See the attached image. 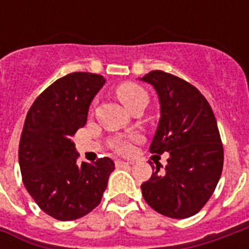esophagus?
<instances>
[{"mask_svg": "<svg viewBox=\"0 0 249 249\" xmlns=\"http://www.w3.org/2000/svg\"><path fill=\"white\" fill-rule=\"evenodd\" d=\"M132 162L129 161H123V160H116V167L117 168H123V167H126V165H130Z\"/></svg>", "mask_w": 249, "mask_h": 249, "instance_id": "obj_1", "label": "esophagus"}]
</instances>
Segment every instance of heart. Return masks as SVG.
<instances>
[{"mask_svg": "<svg viewBox=\"0 0 249 249\" xmlns=\"http://www.w3.org/2000/svg\"><path fill=\"white\" fill-rule=\"evenodd\" d=\"M117 96L121 100V103L124 104L128 109H130L135 104L144 100V98L148 100L145 90L140 85L132 84V82H126V84L120 85L119 89H117ZM113 146L114 149L120 153H126L130 149L129 141L126 140H116L113 142Z\"/></svg>", "mask_w": 249, "mask_h": 249, "instance_id": "obj_1", "label": "heart"}]
</instances>
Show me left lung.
Returning a JSON list of instances; mask_svg holds the SVG:
<instances>
[{"label": "left lung", "mask_w": 249, "mask_h": 249, "mask_svg": "<svg viewBox=\"0 0 249 249\" xmlns=\"http://www.w3.org/2000/svg\"><path fill=\"white\" fill-rule=\"evenodd\" d=\"M155 88L160 120L149 146L169 153L165 172L160 164L141 184L145 201L159 213L187 219L203 208L219 183L224 151L212 108L198 89L178 77L152 71L140 78Z\"/></svg>", "instance_id": "obj_1"}]
</instances>
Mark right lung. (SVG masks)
Returning <instances> with one entry per match:
<instances>
[{
  "label": "right lung",
  "instance_id": "1",
  "mask_svg": "<svg viewBox=\"0 0 249 249\" xmlns=\"http://www.w3.org/2000/svg\"><path fill=\"white\" fill-rule=\"evenodd\" d=\"M104 84L100 74L69 73L36 98L25 119L18 148L22 181L37 205L61 221L96 208L114 171L109 157L78 165L71 141L87 124L89 105Z\"/></svg>",
  "mask_w": 249,
  "mask_h": 249
}]
</instances>
